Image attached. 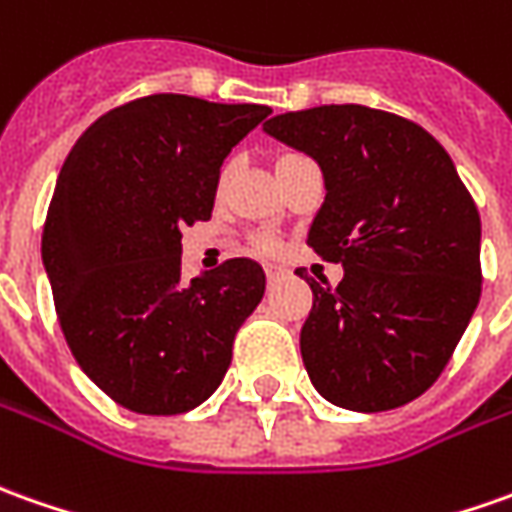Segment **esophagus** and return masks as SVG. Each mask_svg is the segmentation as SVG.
I'll use <instances>...</instances> for the list:
<instances>
[{"label": "esophagus", "mask_w": 512, "mask_h": 512, "mask_svg": "<svg viewBox=\"0 0 512 512\" xmlns=\"http://www.w3.org/2000/svg\"><path fill=\"white\" fill-rule=\"evenodd\" d=\"M266 274H269V280H277V277H283V269H280V266H269Z\"/></svg>", "instance_id": "obj_1"}]
</instances>
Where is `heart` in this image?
I'll use <instances>...</instances> for the list:
<instances>
[{"label":"heart","instance_id":"obj_1","mask_svg":"<svg viewBox=\"0 0 512 512\" xmlns=\"http://www.w3.org/2000/svg\"><path fill=\"white\" fill-rule=\"evenodd\" d=\"M227 179H229V170L224 168L221 170V184L227 182ZM255 246L260 249V252H269V255L271 252H277V241H274V238H269V235H260V238L255 241Z\"/></svg>","mask_w":512,"mask_h":512}]
</instances>
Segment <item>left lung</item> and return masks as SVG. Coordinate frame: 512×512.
Masks as SVG:
<instances>
[{
    "instance_id": "1",
    "label": "left lung",
    "mask_w": 512,
    "mask_h": 512,
    "mask_svg": "<svg viewBox=\"0 0 512 512\" xmlns=\"http://www.w3.org/2000/svg\"><path fill=\"white\" fill-rule=\"evenodd\" d=\"M266 134L319 162L328 193L308 246L344 269L336 288L305 277L311 384L353 412L415 401L446 370L482 294L479 210L451 156L412 120L356 103L285 111Z\"/></svg>"
}]
</instances>
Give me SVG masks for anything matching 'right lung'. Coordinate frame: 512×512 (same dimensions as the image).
I'll return each instance as SVG.
<instances>
[{
  "label": "right lung",
  "instance_id": "right-lung-1",
  "mask_svg": "<svg viewBox=\"0 0 512 512\" xmlns=\"http://www.w3.org/2000/svg\"><path fill=\"white\" fill-rule=\"evenodd\" d=\"M257 103L148 95L106 111L66 156L41 257L64 339L97 387L139 415H182L218 389L266 291L232 257L182 283V229L210 221L227 154Z\"/></svg>",
  "mask_w": 512,
  "mask_h": 512
}]
</instances>
